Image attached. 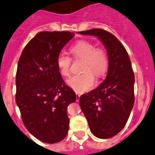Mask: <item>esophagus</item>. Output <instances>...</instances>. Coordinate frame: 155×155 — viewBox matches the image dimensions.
I'll list each match as a JSON object with an SVG mask.
<instances>
[{"instance_id": "obj_1", "label": "esophagus", "mask_w": 155, "mask_h": 155, "mask_svg": "<svg viewBox=\"0 0 155 155\" xmlns=\"http://www.w3.org/2000/svg\"><path fill=\"white\" fill-rule=\"evenodd\" d=\"M80 96H81L80 94L77 92V93H76V101H77V102L78 101H79V97H80Z\"/></svg>"}]
</instances>
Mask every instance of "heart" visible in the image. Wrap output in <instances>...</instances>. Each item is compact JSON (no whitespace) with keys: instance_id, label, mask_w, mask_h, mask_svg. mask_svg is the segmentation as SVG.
<instances>
[{"instance_id":"1","label":"heart","mask_w":155,"mask_h":155,"mask_svg":"<svg viewBox=\"0 0 155 155\" xmlns=\"http://www.w3.org/2000/svg\"><path fill=\"white\" fill-rule=\"evenodd\" d=\"M70 52L76 59L83 60L81 74L73 75L67 79V84L73 90L82 93L92 89L95 83V75L101 77L106 73L108 66V55L104 50L95 48L91 42L80 40L73 45ZM72 63L70 56L64 53H60L56 57V66L59 72L63 76H67L70 73Z\"/></svg>"}]
</instances>
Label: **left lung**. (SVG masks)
<instances>
[{
    "label": "left lung",
    "mask_w": 155,
    "mask_h": 155,
    "mask_svg": "<svg viewBox=\"0 0 155 155\" xmlns=\"http://www.w3.org/2000/svg\"><path fill=\"white\" fill-rule=\"evenodd\" d=\"M97 37L106 49L107 76L94 90L79 97V105L91 131L99 138H110L125 127L134 102V76L126 50L109 32L92 29L79 32Z\"/></svg>",
    "instance_id": "left-lung-1"
}]
</instances>
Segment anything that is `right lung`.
Here are the masks:
<instances>
[{
    "instance_id": "right-lung-1",
    "label": "right lung",
    "mask_w": 155,
    "mask_h": 155,
    "mask_svg": "<svg viewBox=\"0 0 155 155\" xmlns=\"http://www.w3.org/2000/svg\"><path fill=\"white\" fill-rule=\"evenodd\" d=\"M73 37L69 31L38 33L24 47L17 65L16 103L23 122L35 138L48 144L66 136L67 107L76 100L56 66V57Z\"/></svg>"
}]
</instances>
